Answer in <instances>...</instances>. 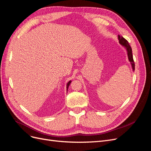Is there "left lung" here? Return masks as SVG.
<instances>
[{
    "instance_id": "8db88e82",
    "label": "left lung",
    "mask_w": 151,
    "mask_h": 151,
    "mask_svg": "<svg viewBox=\"0 0 151 151\" xmlns=\"http://www.w3.org/2000/svg\"><path fill=\"white\" fill-rule=\"evenodd\" d=\"M118 39L119 40V43L126 50L128 58H129V60L130 62V64L132 68V70L134 72L135 70V63L133 59V55H132V48L130 46L129 43H128L127 41L124 38L122 37V36H120V35H118Z\"/></svg>"
}]
</instances>
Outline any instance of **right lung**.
Listing matches in <instances>:
<instances>
[{
	"mask_svg": "<svg viewBox=\"0 0 151 151\" xmlns=\"http://www.w3.org/2000/svg\"><path fill=\"white\" fill-rule=\"evenodd\" d=\"M71 82H72V81L70 80V81H69L67 83V87H66V88H67V90H68V86H70V83H71Z\"/></svg>",
	"mask_w": 151,
	"mask_h": 151,
	"instance_id": "add662e5",
	"label": "right lung"
}]
</instances>
